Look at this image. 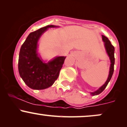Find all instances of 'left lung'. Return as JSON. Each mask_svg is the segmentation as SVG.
<instances>
[{"label": "left lung", "mask_w": 127, "mask_h": 127, "mask_svg": "<svg viewBox=\"0 0 127 127\" xmlns=\"http://www.w3.org/2000/svg\"><path fill=\"white\" fill-rule=\"evenodd\" d=\"M102 39L104 42V46H105L106 52H107V54H108L109 58H110V62H111V64H110V71H109V77L107 78V81L105 82V84H104L102 87H100L98 90L94 92V93H91V94L92 95H98V94H100L104 91V89L106 88V87H107V84L109 82V81L111 79L112 75H113V71H114V64H115V57H114V53H115V48L113 45H112V43H110V40H109L108 38L107 37H106L105 36L102 35Z\"/></svg>", "instance_id": "left-lung-1"}]
</instances>
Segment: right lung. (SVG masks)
<instances>
[{
    "label": "right lung",
    "mask_w": 127,
    "mask_h": 127,
    "mask_svg": "<svg viewBox=\"0 0 127 127\" xmlns=\"http://www.w3.org/2000/svg\"><path fill=\"white\" fill-rule=\"evenodd\" d=\"M48 25L32 32L22 45L19 54L18 71L26 84L34 90H43L51 87L57 79L65 57H57L45 63L37 54V42L39 37L50 27Z\"/></svg>",
    "instance_id": "obj_1"
}]
</instances>
